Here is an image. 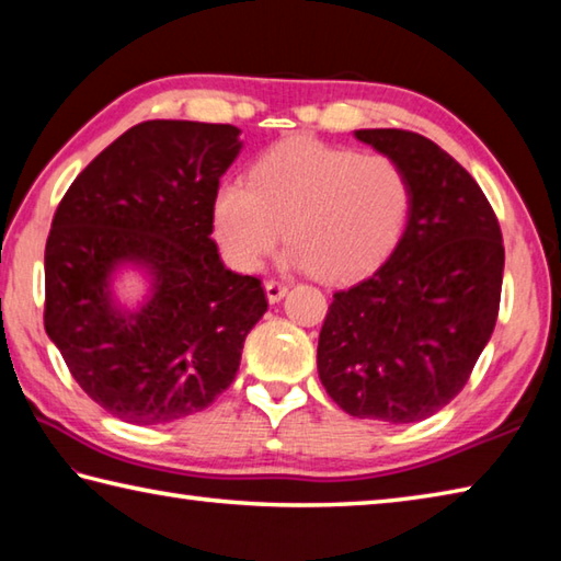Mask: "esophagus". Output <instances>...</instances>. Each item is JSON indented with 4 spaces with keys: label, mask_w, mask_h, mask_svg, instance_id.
Here are the masks:
<instances>
[{
    "label": "esophagus",
    "mask_w": 561,
    "mask_h": 561,
    "mask_svg": "<svg viewBox=\"0 0 561 561\" xmlns=\"http://www.w3.org/2000/svg\"><path fill=\"white\" fill-rule=\"evenodd\" d=\"M286 293H288V286L283 280H275V278L265 280V296H268L271 302H278Z\"/></svg>",
    "instance_id": "34e87169"
}]
</instances>
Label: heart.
<instances>
[{"mask_svg":"<svg viewBox=\"0 0 561 561\" xmlns=\"http://www.w3.org/2000/svg\"><path fill=\"white\" fill-rule=\"evenodd\" d=\"M411 211V180L394 157L310 137L280 142L251 164L249 184L214 196V231L236 268L253 271L286 229V261L345 278L394 249Z\"/></svg>","mask_w":561,"mask_h":561,"instance_id":"1","label":"heart"}]
</instances>
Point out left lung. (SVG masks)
Returning a JSON list of instances; mask_svg holds the SVG:
<instances>
[{"label": "left lung", "instance_id": "left-lung-1", "mask_svg": "<svg viewBox=\"0 0 561 561\" xmlns=\"http://www.w3.org/2000/svg\"><path fill=\"white\" fill-rule=\"evenodd\" d=\"M355 135L404 167L411 211L389 259L332 296L318 375L350 416L414 424L460 394L493 335L503 233L478 182L428 137Z\"/></svg>", "mask_w": 561, "mask_h": 561}]
</instances>
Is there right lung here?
I'll use <instances>...</instances> for the list:
<instances>
[{"instance_id": "right-lung-1", "label": "right lung", "mask_w": 561, "mask_h": 561, "mask_svg": "<svg viewBox=\"0 0 561 561\" xmlns=\"http://www.w3.org/2000/svg\"><path fill=\"white\" fill-rule=\"evenodd\" d=\"M239 150L233 125L140 123L76 176L54 214L46 335L78 387L127 424L209 407L268 310L261 278L224 268L211 239L214 196ZM121 262L153 275V298L137 313L117 311L106 293Z\"/></svg>"}]
</instances>
